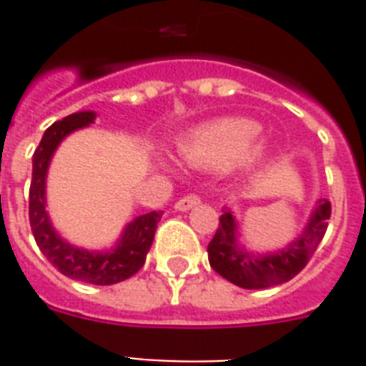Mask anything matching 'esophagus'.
Returning a JSON list of instances; mask_svg holds the SVG:
<instances>
[{"mask_svg":"<svg viewBox=\"0 0 366 366\" xmlns=\"http://www.w3.org/2000/svg\"><path fill=\"white\" fill-rule=\"evenodd\" d=\"M201 199L197 197V195H186V197H182V199H178L177 203H174V209L177 211H189V209H194L195 205H199Z\"/></svg>","mask_w":366,"mask_h":366,"instance_id":"obj_1","label":"esophagus"}]
</instances>
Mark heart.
I'll return each instance as SVG.
<instances>
[{"label": "heart", "mask_w": 366, "mask_h": 366, "mask_svg": "<svg viewBox=\"0 0 366 366\" xmlns=\"http://www.w3.org/2000/svg\"><path fill=\"white\" fill-rule=\"evenodd\" d=\"M260 132V123L254 119L222 117L184 134L178 142V154L188 165L201 169L247 165L260 157L262 148L254 146Z\"/></svg>", "instance_id": "1"}]
</instances>
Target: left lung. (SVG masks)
<instances>
[{
  "label": "left lung",
  "mask_w": 366,
  "mask_h": 366,
  "mask_svg": "<svg viewBox=\"0 0 366 366\" xmlns=\"http://www.w3.org/2000/svg\"><path fill=\"white\" fill-rule=\"evenodd\" d=\"M330 218V201H315L302 234L287 247L258 254L237 241V220L228 207H224L217 234L209 243V264L229 283L241 289H267L287 283L306 267L315 249L323 239Z\"/></svg>",
  "instance_id": "obj_1"
}]
</instances>
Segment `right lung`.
I'll list each match as a JSON object with an SVG mask.
<instances>
[{
  "label": "right lung",
  "instance_id": "add662e5",
  "mask_svg": "<svg viewBox=\"0 0 366 366\" xmlns=\"http://www.w3.org/2000/svg\"><path fill=\"white\" fill-rule=\"evenodd\" d=\"M97 114L91 110L77 112L64 119L53 123L43 134L31 157L30 184V226L31 234L43 256L59 269L62 275L91 285H114L132 277L144 266L146 254L154 243L157 222L163 212L152 211L140 214L127 224L119 239L112 249L87 250L76 247L54 229L47 212V171L54 152L68 134L77 129L94 123Z\"/></svg>",
  "mask_w": 366,
  "mask_h": 366
}]
</instances>
